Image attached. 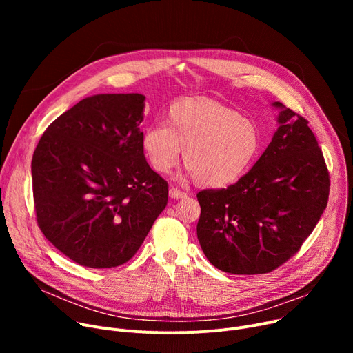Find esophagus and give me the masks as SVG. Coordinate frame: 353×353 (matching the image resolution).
<instances>
[{
  "label": "esophagus",
  "mask_w": 353,
  "mask_h": 353,
  "mask_svg": "<svg viewBox=\"0 0 353 353\" xmlns=\"http://www.w3.org/2000/svg\"><path fill=\"white\" fill-rule=\"evenodd\" d=\"M169 196H170L172 199H174V200H179V199L186 197V193L180 192V190L176 189V188H170V189H169Z\"/></svg>",
  "instance_id": "34e87169"
}]
</instances>
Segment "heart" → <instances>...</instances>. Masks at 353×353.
Instances as JSON below:
<instances>
[{
  "mask_svg": "<svg viewBox=\"0 0 353 353\" xmlns=\"http://www.w3.org/2000/svg\"><path fill=\"white\" fill-rule=\"evenodd\" d=\"M143 152L153 170L165 174L181 150L188 176L208 189H225L242 179L262 148L254 120L212 100H180L167 111L165 124L148 125Z\"/></svg>",
  "mask_w": 353,
  "mask_h": 353,
  "instance_id": "heart-1",
  "label": "heart"
}]
</instances>
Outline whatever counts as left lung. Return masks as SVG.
<instances>
[{"label": "left lung", "mask_w": 353, "mask_h": 353, "mask_svg": "<svg viewBox=\"0 0 353 353\" xmlns=\"http://www.w3.org/2000/svg\"><path fill=\"white\" fill-rule=\"evenodd\" d=\"M277 130L252 170L197 194V239L221 272H272L299 250L326 209L329 173L307 121L279 101Z\"/></svg>", "instance_id": "8db88e82"}]
</instances>
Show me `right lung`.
Masks as SVG:
<instances>
[{
    "mask_svg": "<svg viewBox=\"0 0 353 353\" xmlns=\"http://www.w3.org/2000/svg\"><path fill=\"white\" fill-rule=\"evenodd\" d=\"M145 97L96 94L55 119L37 145V221L76 263L116 268L132 259L164 210L169 186L145 161Z\"/></svg>",
    "mask_w": 353,
    "mask_h": 353,
    "instance_id": "add662e5",
    "label": "right lung"
}]
</instances>
